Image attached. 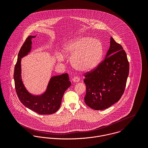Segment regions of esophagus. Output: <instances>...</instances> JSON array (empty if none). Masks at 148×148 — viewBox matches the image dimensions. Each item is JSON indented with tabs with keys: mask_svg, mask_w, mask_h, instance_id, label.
Segmentation results:
<instances>
[{
	"mask_svg": "<svg viewBox=\"0 0 148 148\" xmlns=\"http://www.w3.org/2000/svg\"><path fill=\"white\" fill-rule=\"evenodd\" d=\"M72 80L73 82H79L80 81V78L78 77V76H75L74 77L73 79H72Z\"/></svg>",
	"mask_w": 148,
	"mask_h": 148,
	"instance_id": "esophagus-1",
	"label": "esophagus"
}]
</instances>
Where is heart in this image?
<instances>
[{
	"label": "heart",
	"instance_id": "b5f03b06",
	"mask_svg": "<svg viewBox=\"0 0 148 148\" xmlns=\"http://www.w3.org/2000/svg\"><path fill=\"white\" fill-rule=\"evenodd\" d=\"M64 54L71 57V64L77 70L88 71L96 67L103 55L101 42L91 37L82 36L66 42ZM62 59V57H60Z\"/></svg>",
	"mask_w": 148,
	"mask_h": 148
}]
</instances>
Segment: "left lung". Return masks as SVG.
<instances>
[{
    "label": "left lung",
    "instance_id": "obj_1",
    "mask_svg": "<svg viewBox=\"0 0 148 148\" xmlns=\"http://www.w3.org/2000/svg\"><path fill=\"white\" fill-rule=\"evenodd\" d=\"M106 58L84 73L85 104L95 110H103L123 96L129 75V64L123 47L110 38Z\"/></svg>",
    "mask_w": 148,
    "mask_h": 148
}]
</instances>
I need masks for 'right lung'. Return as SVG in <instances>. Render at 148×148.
<instances>
[{
  "instance_id": "add662e5",
  "label": "right lung",
  "mask_w": 148,
  "mask_h": 148,
  "mask_svg": "<svg viewBox=\"0 0 148 148\" xmlns=\"http://www.w3.org/2000/svg\"><path fill=\"white\" fill-rule=\"evenodd\" d=\"M35 36H29L21 46L18 53L17 62L14 73L15 88L17 96L21 103L28 109L39 114H50L60 108L65 91L71 86L68 73L52 77L46 92L41 96L30 95L23 84L21 79V58L30 51L31 39Z\"/></svg>"
}]
</instances>
